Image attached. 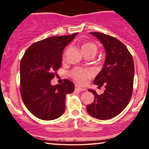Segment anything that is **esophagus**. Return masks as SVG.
Masks as SVG:
<instances>
[{
  "mask_svg": "<svg viewBox=\"0 0 149 149\" xmlns=\"http://www.w3.org/2000/svg\"><path fill=\"white\" fill-rule=\"evenodd\" d=\"M75 89H76V90H78V91H80V92L85 91V90H86V89L83 88H80V87L78 86V85H76V87H75Z\"/></svg>",
  "mask_w": 149,
  "mask_h": 149,
  "instance_id": "34e87169",
  "label": "esophagus"
}]
</instances>
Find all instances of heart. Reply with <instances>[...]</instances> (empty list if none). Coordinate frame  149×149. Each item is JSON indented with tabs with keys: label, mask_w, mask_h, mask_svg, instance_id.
<instances>
[{
	"label": "heart",
	"mask_w": 149,
	"mask_h": 149,
	"mask_svg": "<svg viewBox=\"0 0 149 149\" xmlns=\"http://www.w3.org/2000/svg\"><path fill=\"white\" fill-rule=\"evenodd\" d=\"M81 50L83 53L92 52L94 54H96L97 52V47L93 42H85L81 44ZM70 75L78 84L84 85L91 77L92 73L90 71L82 69V68H75L71 71Z\"/></svg>",
	"instance_id": "b5f03b06"
}]
</instances>
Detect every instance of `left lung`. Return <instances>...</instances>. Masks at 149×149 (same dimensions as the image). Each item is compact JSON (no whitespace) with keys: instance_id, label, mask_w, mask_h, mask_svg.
I'll use <instances>...</instances> for the list:
<instances>
[{"instance_id":"1","label":"left lung","mask_w":149,"mask_h":149,"mask_svg":"<svg viewBox=\"0 0 149 149\" xmlns=\"http://www.w3.org/2000/svg\"><path fill=\"white\" fill-rule=\"evenodd\" d=\"M103 45L106 59L103 68L95 77L94 83L101 88L105 85L103 94L95 95L91 104L87 106L90 116L100 120H107L118 116L127 107L132 94L134 65L132 56L126 46L116 38L102 33L91 32Z\"/></svg>"}]
</instances>
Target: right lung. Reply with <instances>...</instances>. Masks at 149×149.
Wrapping results in <instances>:
<instances>
[{
    "mask_svg": "<svg viewBox=\"0 0 149 149\" xmlns=\"http://www.w3.org/2000/svg\"><path fill=\"white\" fill-rule=\"evenodd\" d=\"M78 33L52 36L35 42L20 62V92L26 107L38 118L57 119L65 111V97L74 91V84L65 79L51 85L54 71L60 68L63 50Z\"/></svg>",
    "mask_w": 149,
    "mask_h": 149,
    "instance_id": "1",
    "label": "right lung"
}]
</instances>
